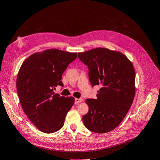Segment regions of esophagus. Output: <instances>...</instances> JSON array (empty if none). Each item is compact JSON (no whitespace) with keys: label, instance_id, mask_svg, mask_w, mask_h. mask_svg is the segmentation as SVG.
<instances>
[{"label":"esophagus","instance_id":"esophagus-1","mask_svg":"<svg viewBox=\"0 0 160 160\" xmlns=\"http://www.w3.org/2000/svg\"><path fill=\"white\" fill-rule=\"evenodd\" d=\"M82 101H83V100H82V98H76L75 99V104H79V103L82 102Z\"/></svg>","mask_w":160,"mask_h":160}]
</instances>
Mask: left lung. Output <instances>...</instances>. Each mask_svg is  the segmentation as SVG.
I'll return each instance as SVG.
<instances>
[{
	"mask_svg": "<svg viewBox=\"0 0 160 160\" xmlns=\"http://www.w3.org/2000/svg\"><path fill=\"white\" fill-rule=\"evenodd\" d=\"M88 66L92 86L100 85L96 99H87L88 112L82 116L89 130L98 133L115 129L126 116L135 96V70L132 62L118 51L96 48L78 53Z\"/></svg>",
	"mask_w": 160,
	"mask_h": 160,
	"instance_id": "obj_1",
	"label": "left lung"
}]
</instances>
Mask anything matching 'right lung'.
<instances>
[{"label": "right lung", "mask_w": 160, "mask_h": 160, "mask_svg": "<svg viewBox=\"0 0 160 160\" xmlns=\"http://www.w3.org/2000/svg\"><path fill=\"white\" fill-rule=\"evenodd\" d=\"M77 53L48 49L26 59L17 78V89L22 109L33 124L46 133L58 131L64 124L74 97L60 96L54 90L63 86L62 76Z\"/></svg>", "instance_id": "add662e5"}]
</instances>
